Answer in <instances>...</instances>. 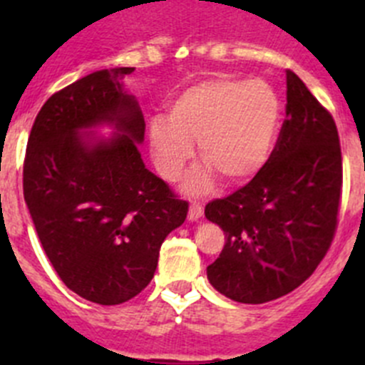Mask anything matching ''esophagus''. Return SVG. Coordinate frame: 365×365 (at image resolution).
<instances>
[{
  "label": "esophagus",
  "instance_id": "34e87169",
  "mask_svg": "<svg viewBox=\"0 0 365 365\" xmlns=\"http://www.w3.org/2000/svg\"><path fill=\"white\" fill-rule=\"evenodd\" d=\"M201 215H203V208H201V205L200 203H190L189 219L190 220H197Z\"/></svg>",
  "mask_w": 365,
  "mask_h": 365
}]
</instances>
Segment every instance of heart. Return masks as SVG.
<instances>
[{
    "label": "heart",
    "instance_id": "b5f03b06",
    "mask_svg": "<svg viewBox=\"0 0 365 365\" xmlns=\"http://www.w3.org/2000/svg\"><path fill=\"white\" fill-rule=\"evenodd\" d=\"M281 101L264 81L217 77L187 88L169 114L150 120V148L164 178H178L200 143L201 159L226 183L237 185L256 175L274 148ZM201 173L192 187H208Z\"/></svg>",
    "mask_w": 365,
    "mask_h": 365
}]
</instances>
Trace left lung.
<instances>
[{
  "mask_svg": "<svg viewBox=\"0 0 365 365\" xmlns=\"http://www.w3.org/2000/svg\"><path fill=\"white\" fill-rule=\"evenodd\" d=\"M286 120L256 176L205 206L226 244L206 268L213 288L235 302L264 304L312 275L337 230L342 189L339 134L300 77L286 70Z\"/></svg>",
  "mask_w": 365,
  "mask_h": 365,
  "instance_id": "1",
  "label": "left lung"
}]
</instances>
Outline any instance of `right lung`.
Returning a JSON list of instances; mask_svg holds the SVG:
<instances>
[{
  "label": "right lung",
  "instance_id": "add662e5",
  "mask_svg": "<svg viewBox=\"0 0 365 365\" xmlns=\"http://www.w3.org/2000/svg\"><path fill=\"white\" fill-rule=\"evenodd\" d=\"M132 70H98L51 95L24 157V200L43 251L68 289L101 305L148 286L162 242L189 212L141 159L145 118L121 88ZM101 123L122 134L97 142L78 132Z\"/></svg>",
  "mask_w": 365,
  "mask_h": 365
}]
</instances>
